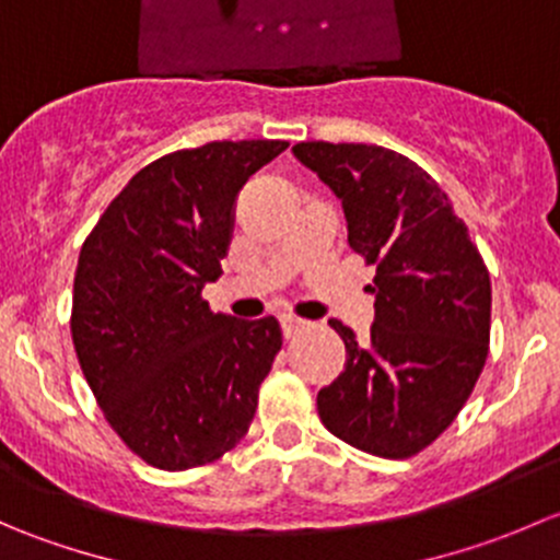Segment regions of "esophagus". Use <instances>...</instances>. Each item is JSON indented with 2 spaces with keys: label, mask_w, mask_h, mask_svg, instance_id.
<instances>
[{
  "label": "esophagus",
  "mask_w": 560,
  "mask_h": 560,
  "mask_svg": "<svg viewBox=\"0 0 560 560\" xmlns=\"http://www.w3.org/2000/svg\"><path fill=\"white\" fill-rule=\"evenodd\" d=\"M306 327H312V322H306V319H298V316H281V332H284L287 338H292V336H298V332L301 330H306Z\"/></svg>",
  "instance_id": "34e87169"
}]
</instances>
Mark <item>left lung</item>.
Returning a JSON list of instances; mask_svg holds the SVG:
<instances>
[{
    "instance_id": "left-lung-1",
    "label": "left lung",
    "mask_w": 560,
    "mask_h": 560,
    "mask_svg": "<svg viewBox=\"0 0 560 560\" xmlns=\"http://www.w3.org/2000/svg\"><path fill=\"white\" fill-rule=\"evenodd\" d=\"M292 154L341 200L349 246L374 265L376 316L358 341L338 319L347 365L316 395L332 436L411 457L463 409L488 360L490 273L442 186L398 151L298 143Z\"/></svg>"
}]
</instances>
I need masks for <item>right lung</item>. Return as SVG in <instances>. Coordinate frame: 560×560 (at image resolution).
<instances>
[{"label":"right lung","instance_id":"1","mask_svg":"<svg viewBox=\"0 0 560 560\" xmlns=\"http://www.w3.org/2000/svg\"><path fill=\"white\" fill-rule=\"evenodd\" d=\"M287 140H213L135 173L83 241L72 343L121 442L149 466H206L246 436L281 349L273 316L213 314L235 197Z\"/></svg>","mask_w":560,"mask_h":560}]
</instances>
